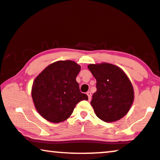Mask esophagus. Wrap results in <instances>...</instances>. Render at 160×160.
<instances>
[{"label":"esophagus","instance_id":"1","mask_svg":"<svg viewBox=\"0 0 160 160\" xmlns=\"http://www.w3.org/2000/svg\"><path fill=\"white\" fill-rule=\"evenodd\" d=\"M86 94L88 95V100H91V98H92V93L90 92H88L86 93Z\"/></svg>","mask_w":160,"mask_h":160}]
</instances>
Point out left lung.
I'll use <instances>...</instances> for the list:
<instances>
[{
    "label": "left lung",
    "instance_id": "obj_1",
    "mask_svg": "<svg viewBox=\"0 0 160 160\" xmlns=\"http://www.w3.org/2000/svg\"><path fill=\"white\" fill-rule=\"evenodd\" d=\"M88 68L97 80V92L91 101L97 117L106 122L120 120L130 110L134 99L128 76L122 68L108 62L89 64Z\"/></svg>",
    "mask_w": 160,
    "mask_h": 160
}]
</instances>
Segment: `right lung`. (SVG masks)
I'll return each instance as SVG.
<instances>
[{"label": "right lung", "instance_id": "obj_1", "mask_svg": "<svg viewBox=\"0 0 160 160\" xmlns=\"http://www.w3.org/2000/svg\"><path fill=\"white\" fill-rule=\"evenodd\" d=\"M80 65L72 60H59L48 65L35 79L32 97L38 112L53 123L67 120L76 105L88 100L80 92L76 78Z\"/></svg>", "mask_w": 160, "mask_h": 160}]
</instances>
